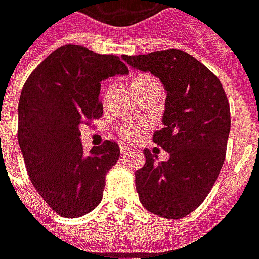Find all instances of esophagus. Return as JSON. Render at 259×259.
Returning a JSON list of instances; mask_svg holds the SVG:
<instances>
[{"label": "esophagus", "mask_w": 259, "mask_h": 259, "mask_svg": "<svg viewBox=\"0 0 259 259\" xmlns=\"http://www.w3.org/2000/svg\"><path fill=\"white\" fill-rule=\"evenodd\" d=\"M120 152H122V155H126V154H129L132 152V148L129 147H126L124 144H120Z\"/></svg>", "instance_id": "1"}]
</instances>
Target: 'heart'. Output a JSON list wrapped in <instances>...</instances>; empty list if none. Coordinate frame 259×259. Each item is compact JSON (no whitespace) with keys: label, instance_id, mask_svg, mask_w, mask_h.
<instances>
[{"label":"heart","instance_id":"heart-1","mask_svg":"<svg viewBox=\"0 0 259 259\" xmlns=\"http://www.w3.org/2000/svg\"><path fill=\"white\" fill-rule=\"evenodd\" d=\"M152 81H155V79L151 77V76H148V74H139V76H136L135 79L132 80V87L136 89V87H141V85H146L148 83H152ZM137 132H139V127L136 124H130V126L124 127L122 133L127 139H135L136 136H137Z\"/></svg>","mask_w":259,"mask_h":259}]
</instances>
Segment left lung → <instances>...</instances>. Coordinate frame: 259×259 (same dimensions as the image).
Returning <instances> with one entry per match:
<instances>
[{
  "mask_svg": "<svg viewBox=\"0 0 259 259\" xmlns=\"http://www.w3.org/2000/svg\"><path fill=\"white\" fill-rule=\"evenodd\" d=\"M133 68L159 77L166 90L162 129L152 140L169 152L136 172V190L147 211L166 219L187 217L204 202L225 162L230 107L221 81L190 54L170 48L147 55H123Z\"/></svg>",
  "mask_w": 259,
  "mask_h": 259,
  "instance_id": "obj_1",
  "label": "left lung"
}]
</instances>
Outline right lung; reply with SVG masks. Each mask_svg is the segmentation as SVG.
Masks as SVG:
<instances>
[{
    "mask_svg": "<svg viewBox=\"0 0 259 259\" xmlns=\"http://www.w3.org/2000/svg\"><path fill=\"white\" fill-rule=\"evenodd\" d=\"M116 55L76 44L57 48L26 80L18 107V141L38 194L54 212L79 218L102 200L105 176L119 159L116 141L85 154L80 126L101 118L102 80L127 74Z\"/></svg>",
    "mask_w": 259,
    "mask_h": 259,
    "instance_id": "1",
    "label": "right lung"
}]
</instances>
